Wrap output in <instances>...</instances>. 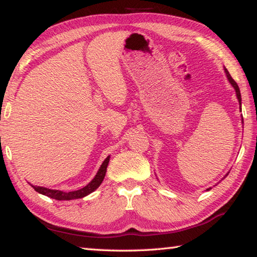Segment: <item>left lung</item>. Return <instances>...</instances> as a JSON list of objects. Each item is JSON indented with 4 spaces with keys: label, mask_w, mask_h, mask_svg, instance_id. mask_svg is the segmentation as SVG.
Masks as SVG:
<instances>
[{
    "label": "left lung",
    "mask_w": 257,
    "mask_h": 257,
    "mask_svg": "<svg viewBox=\"0 0 257 257\" xmlns=\"http://www.w3.org/2000/svg\"><path fill=\"white\" fill-rule=\"evenodd\" d=\"M224 70H225V73H227V77H228V79H229V81H230V84L232 85V87L234 88V90H236V94H237V98H238V101H239V104H240V105H241L240 90H239V87H238V85H237V82L232 79V77L230 76V73L228 72L227 69H224ZM240 111H241V107H240ZM208 189H210V188H208ZM208 189H207V190H208Z\"/></svg>",
    "instance_id": "1"
}]
</instances>
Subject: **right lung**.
Masks as SVG:
<instances>
[{
    "instance_id": "1",
    "label": "right lung",
    "mask_w": 257,
    "mask_h": 257,
    "mask_svg": "<svg viewBox=\"0 0 257 257\" xmlns=\"http://www.w3.org/2000/svg\"><path fill=\"white\" fill-rule=\"evenodd\" d=\"M108 161H110V156L104 160V162L102 163L101 168H99L98 172L96 173L94 179L89 182L88 185L85 186L84 188H81L79 190H75V191H69V193H66V191H61V190H54V189H49L45 188V187H36L33 186L34 189L37 191V193L45 195L47 197L58 199V201H70V199H77V198H82L87 196V195L93 193L95 189H97L99 185L102 184V181L105 177V172H106V168L108 164Z\"/></svg>"
}]
</instances>
